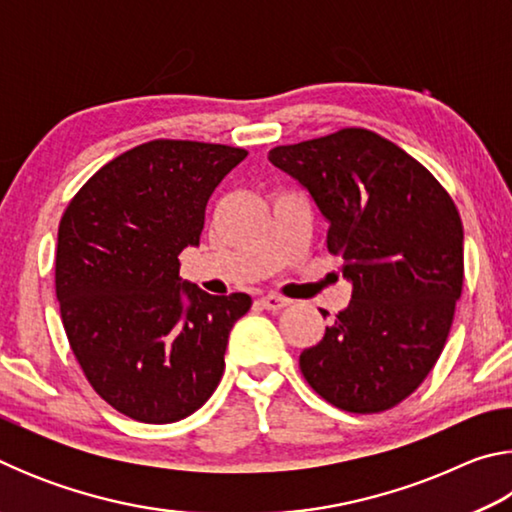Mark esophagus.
<instances>
[{
	"instance_id": "34e87169",
	"label": "esophagus",
	"mask_w": 512,
	"mask_h": 512,
	"mask_svg": "<svg viewBox=\"0 0 512 512\" xmlns=\"http://www.w3.org/2000/svg\"><path fill=\"white\" fill-rule=\"evenodd\" d=\"M259 305H262L268 311H280L284 307H289V300L280 298V296H273V293H271V296H264L262 300H259Z\"/></svg>"
}]
</instances>
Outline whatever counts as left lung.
<instances>
[{
    "label": "left lung",
    "mask_w": 512,
    "mask_h": 512,
    "mask_svg": "<svg viewBox=\"0 0 512 512\" xmlns=\"http://www.w3.org/2000/svg\"><path fill=\"white\" fill-rule=\"evenodd\" d=\"M325 216L352 300L300 370L350 413L393 409L436 366L463 291V223L452 196L400 146L366 128L268 151Z\"/></svg>",
    "instance_id": "obj_1"
}]
</instances>
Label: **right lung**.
<instances>
[{
  "mask_svg": "<svg viewBox=\"0 0 512 512\" xmlns=\"http://www.w3.org/2000/svg\"><path fill=\"white\" fill-rule=\"evenodd\" d=\"M248 151L153 140L117 155L69 201L58 225L56 298L76 361L128 418L178 422L210 400L232 325L253 300L183 282L207 201Z\"/></svg>",
  "mask_w": 512,
  "mask_h": 512,
  "instance_id": "1",
  "label": "right lung"
}]
</instances>
